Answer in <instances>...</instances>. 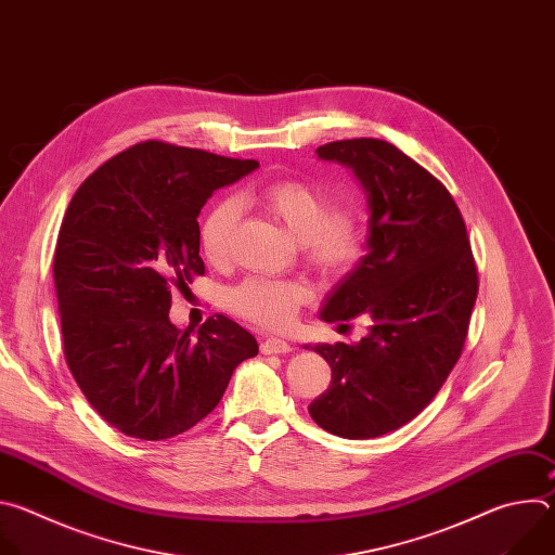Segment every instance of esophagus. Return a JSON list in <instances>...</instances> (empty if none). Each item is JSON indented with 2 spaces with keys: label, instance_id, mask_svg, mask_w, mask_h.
<instances>
[{
  "label": "esophagus",
  "instance_id": "1",
  "mask_svg": "<svg viewBox=\"0 0 555 555\" xmlns=\"http://www.w3.org/2000/svg\"><path fill=\"white\" fill-rule=\"evenodd\" d=\"M289 351H292V347L281 338H266L261 343V353H266V356H283Z\"/></svg>",
  "mask_w": 555,
  "mask_h": 555
}]
</instances>
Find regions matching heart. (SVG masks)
Segmentation results:
<instances>
[{"label":"heart","instance_id":"heart-1","mask_svg":"<svg viewBox=\"0 0 555 555\" xmlns=\"http://www.w3.org/2000/svg\"><path fill=\"white\" fill-rule=\"evenodd\" d=\"M253 199L270 212L294 240L305 244L307 259L323 274L343 276L364 257L366 242L343 204L321 184L307 180H279L259 189ZM240 204L232 197L210 206L199 223V246L208 261H223L230 250ZM309 292L296 281L246 279L228 292V305L242 319L270 330L292 325Z\"/></svg>","mask_w":555,"mask_h":555}]
</instances>
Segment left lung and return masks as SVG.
Listing matches in <instances>:
<instances>
[{
	"instance_id": "obj_1",
	"label": "left lung",
	"mask_w": 555,
	"mask_h": 555,
	"mask_svg": "<svg viewBox=\"0 0 555 555\" xmlns=\"http://www.w3.org/2000/svg\"><path fill=\"white\" fill-rule=\"evenodd\" d=\"M315 153L349 167L369 204V253L330 292L321 319L364 313L371 327L356 345L311 347L332 366V384L309 415L332 435L373 439L417 417L443 386L463 351L479 274L452 195L404 151L353 138Z\"/></svg>"
}]
</instances>
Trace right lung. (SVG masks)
<instances>
[{
	"mask_svg": "<svg viewBox=\"0 0 555 555\" xmlns=\"http://www.w3.org/2000/svg\"><path fill=\"white\" fill-rule=\"evenodd\" d=\"M259 167L160 140L99 167L74 193L54 250L65 362L99 415L160 441L202 422L255 336L215 313L199 330L169 321L171 287L204 274L199 210Z\"/></svg>",
	"mask_w": 555,
	"mask_h": 555,
	"instance_id": "right-lung-1",
	"label": "right lung"
}]
</instances>
